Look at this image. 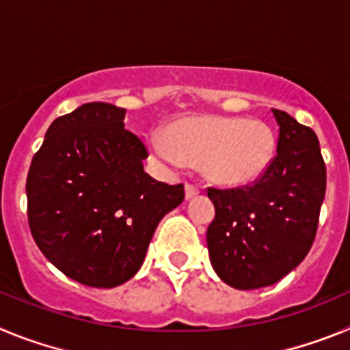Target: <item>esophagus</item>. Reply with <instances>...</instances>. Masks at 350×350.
<instances>
[{"instance_id":"34e87169","label":"esophagus","mask_w":350,"mask_h":350,"mask_svg":"<svg viewBox=\"0 0 350 350\" xmlns=\"http://www.w3.org/2000/svg\"><path fill=\"white\" fill-rule=\"evenodd\" d=\"M196 194H200V187L193 184H185V198L189 200V198H194Z\"/></svg>"}]
</instances>
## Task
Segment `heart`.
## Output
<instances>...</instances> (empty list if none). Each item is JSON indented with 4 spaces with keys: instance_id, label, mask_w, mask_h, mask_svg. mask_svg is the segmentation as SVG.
Listing matches in <instances>:
<instances>
[{
    "instance_id": "heart-1",
    "label": "heart",
    "mask_w": 350,
    "mask_h": 350,
    "mask_svg": "<svg viewBox=\"0 0 350 350\" xmlns=\"http://www.w3.org/2000/svg\"><path fill=\"white\" fill-rule=\"evenodd\" d=\"M148 148L170 170L200 163L208 180L242 185L261 178L270 168L277 152V137L259 119L185 117L170 124L165 137L148 138Z\"/></svg>"
}]
</instances>
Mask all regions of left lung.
I'll return each instance as SVG.
<instances>
[{"instance_id":"left-lung-1","label":"left lung","mask_w":350,"mask_h":350,"mask_svg":"<svg viewBox=\"0 0 350 350\" xmlns=\"http://www.w3.org/2000/svg\"><path fill=\"white\" fill-rule=\"evenodd\" d=\"M279 124L273 163L252 184L215 189L206 230L210 262L234 289H259L295 270L314 243L326 193V165L308 126L271 108Z\"/></svg>"}]
</instances>
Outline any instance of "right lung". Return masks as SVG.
Wrapping results in <instances>:
<instances>
[{
    "mask_svg": "<svg viewBox=\"0 0 350 350\" xmlns=\"http://www.w3.org/2000/svg\"><path fill=\"white\" fill-rule=\"evenodd\" d=\"M124 108L85 103L49 126L26 180L27 221L43 256L89 287H116L140 270L157 224L184 185L144 172L147 148Z\"/></svg>",
    "mask_w": 350,
    "mask_h": 350,
    "instance_id": "1",
    "label": "right lung"
}]
</instances>
